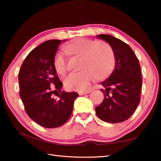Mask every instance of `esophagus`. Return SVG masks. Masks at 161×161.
<instances>
[{
	"instance_id": "1",
	"label": "esophagus",
	"mask_w": 161,
	"mask_h": 161,
	"mask_svg": "<svg viewBox=\"0 0 161 161\" xmlns=\"http://www.w3.org/2000/svg\"><path fill=\"white\" fill-rule=\"evenodd\" d=\"M91 92V91H79L78 93L80 95H83L85 94H87V93H89Z\"/></svg>"
}]
</instances>
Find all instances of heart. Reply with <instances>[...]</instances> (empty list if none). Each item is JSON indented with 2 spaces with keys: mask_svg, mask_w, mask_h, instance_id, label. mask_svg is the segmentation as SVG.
Here are the masks:
<instances>
[{
  "mask_svg": "<svg viewBox=\"0 0 161 161\" xmlns=\"http://www.w3.org/2000/svg\"><path fill=\"white\" fill-rule=\"evenodd\" d=\"M72 56L81 59L77 73H70L65 77L64 86L69 91H84L95 77L97 80L107 78L114 69L115 53L107 43L96 40L78 39L66 47ZM54 67L57 73L63 75L66 71V60L64 54L57 53L54 59Z\"/></svg>",
  "mask_w": 161,
  "mask_h": 161,
  "instance_id": "b5f03b06",
  "label": "heart"
}]
</instances>
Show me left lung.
I'll list each match as a JSON object with an SVG mask.
<instances>
[{"label": "left lung", "instance_id": "8db88e82", "mask_svg": "<svg viewBox=\"0 0 161 161\" xmlns=\"http://www.w3.org/2000/svg\"><path fill=\"white\" fill-rule=\"evenodd\" d=\"M108 42L114 51L115 66L107 80L101 84L104 95L95 111L102 120L119 123L128 119L141 101L142 80L140 63L132 49L120 39L108 35H97Z\"/></svg>", "mask_w": 161, "mask_h": 161}]
</instances>
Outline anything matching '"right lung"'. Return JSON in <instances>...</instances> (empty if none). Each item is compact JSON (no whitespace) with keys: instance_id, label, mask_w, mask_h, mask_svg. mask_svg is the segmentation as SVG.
<instances>
[{"instance_id":"right-lung-1","label":"right lung","mask_w":161,"mask_h":161,"mask_svg":"<svg viewBox=\"0 0 161 161\" xmlns=\"http://www.w3.org/2000/svg\"><path fill=\"white\" fill-rule=\"evenodd\" d=\"M66 40H63L65 42ZM61 40L46 41L32 50L23 62L19 74L20 97L29 117L46 128L63 125L70 118L76 92L61 91L62 82L54 67ZM55 85L54 89L50 85ZM56 95L59 100L53 97Z\"/></svg>"}]
</instances>
